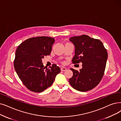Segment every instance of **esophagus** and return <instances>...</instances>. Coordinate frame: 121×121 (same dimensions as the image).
Here are the masks:
<instances>
[{
    "label": "esophagus",
    "mask_w": 121,
    "mask_h": 121,
    "mask_svg": "<svg viewBox=\"0 0 121 121\" xmlns=\"http://www.w3.org/2000/svg\"><path fill=\"white\" fill-rule=\"evenodd\" d=\"M61 71H66L67 70V69L65 67H62L61 68Z\"/></svg>",
    "instance_id": "obj_1"
}]
</instances>
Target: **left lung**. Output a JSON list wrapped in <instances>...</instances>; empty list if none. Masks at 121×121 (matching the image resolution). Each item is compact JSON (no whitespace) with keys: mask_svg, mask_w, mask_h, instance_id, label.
Wrapping results in <instances>:
<instances>
[{"mask_svg":"<svg viewBox=\"0 0 121 121\" xmlns=\"http://www.w3.org/2000/svg\"><path fill=\"white\" fill-rule=\"evenodd\" d=\"M75 45L73 64L82 62L80 71L72 68L73 77L69 82L75 90L82 92L90 91L101 81L105 69L108 54L102 42L83 35L69 39Z\"/></svg>","mask_w":121,"mask_h":121,"instance_id":"1","label":"left lung"}]
</instances>
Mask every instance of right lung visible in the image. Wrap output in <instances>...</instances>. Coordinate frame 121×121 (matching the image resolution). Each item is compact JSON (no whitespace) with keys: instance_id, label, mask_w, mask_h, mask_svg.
Here are the masks:
<instances>
[{"instance_id":"add662e5","label":"right lung","mask_w":121,"mask_h":121,"mask_svg":"<svg viewBox=\"0 0 121 121\" xmlns=\"http://www.w3.org/2000/svg\"><path fill=\"white\" fill-rule=\"evenodd\" d=\"M55 42L54 38L37 36L26 39L16 50L14 66L24 85L30 91L41 92L50 86L60 68L53 64L46 68L42 59L49 55Z\"/></svg>"}]
</instances>
